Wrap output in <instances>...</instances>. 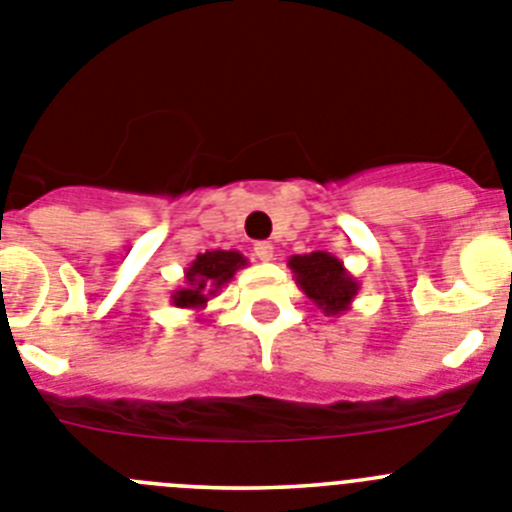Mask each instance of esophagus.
Segmentation results:
<instances>
[{
    "label": "esophagus",
    "mask_w": 512,
    "mask_h": 512,
    "mask_svg": "<svg viewBox=\"0 0 512 512\" xmlns=\"http://www.w3.org/2000/svg\"><path fill=\"white\" fill-rule=\"evenodd\" d=\"M255 255L260 257L262 262H270V260H275V247L270 245V242H257Z\"/></svg>",
    "instance_id": "34e87169"
}]
</instances>
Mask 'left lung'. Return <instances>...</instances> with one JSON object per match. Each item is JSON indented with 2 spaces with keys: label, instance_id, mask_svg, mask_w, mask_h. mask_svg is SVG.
I'll use <instances>...</instances> for the list:
<instances>
[{
  "label": "left lung",
  "instance_id": "1",
  "mask_svg": "<svg viewBox=\"0 0 512 512\" xmlns=\"http://www.w3.org/2000/svg\"><path fill=\"white\" fill-rule=\"evenodd\" d=\"M293 270V280L306 293L308 301L326 316L352 308L354 296L359 290V280L349 273L344 262L331 252H308V255H293L288 260Z\"/></svg>",
  "mask_w": 512,
  "mask_h": 512
}]
</instances>
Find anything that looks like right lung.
Returning <instances> with one entry per match:
<instances>
[{"label":"right lung","mask_w":512,"mask_h":512,"mask_svg":"<svg viewBox=\"0 0 512 512\" xmlns=\"http://www.w3.org/2000/svg\"><path fill=\"white\" fill-rule=\"evenodd\" d=\"M247 265V257L237 250H211L199 255L183 273V288L173 290L170 303L178 308H206L211 296H216L229 280L234 278L239 267Z\"/></svg>","instance_id":"right-lung-1"}]
</instances>
